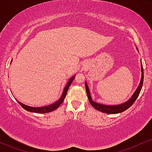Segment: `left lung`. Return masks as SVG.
I'll list each match as a JSON object with an SVG mask.
<instances>
[{"mask_svg": "<svg viewBox=\"0 0 152 152\" xmlns=\"http://www.w3.org/2000/svg\"><path fill=\"white\" fill-rule=\"evenodd\" d=\"M137 50H138V48H137ZM141 71H142V77H141L140 83L139 86L137 87V90H135V92H134V94L132 95L131 98L129 99H128L127 101L125 102H123L122 104H115V105H107V104H99V103L95 102L92 100V97H91V94L90 90H89L88 85L86 82H85V88H86V92L87 94V97H88L89 102H90L91 105L94 109L98 110V111H100L103 113L106 114H117V113H121V112L125 111V110L129 109L130 107L134 104L136 99L138 97L139 94L140 93V91L142 90V85H143L144 82V69L143 66H142V61H141Z\"/></svg>", "mask_w": 152, "mask_h": 152, "instance_id": "obj_1", "label": "left lung"}]
</instances>
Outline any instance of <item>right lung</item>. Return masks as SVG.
<instances>
[{"mask_svg": "<svg viewBox=\"0 0 152 152\" xmlns=\"http://www.w3.org/2000/svg\"><path fill=\"white\" fill-rule=\"evenodd\" d=\"M75 75L72 76V77L69 78V81L67 82V85H65V87H64V90H63V92H62L61 97H60V98L58 101H56L55 102L53 103V104L48 105V106L40 107H30V106H28V105L23 104L22 102H19L18 100H17L18 102L19 103V104L20 105L23 109H25V110H27V111L30 112H35V113H48V112L54 111V110H56L57 108L59 107L61 105L62 102H63L64 99H65L66 94H67V90H68L69 89V87L70 86L71 83H72L73 80L75 79Z\"/></svg>", "mask_w": 152, "mask_h": 152, "instance_id": "obj_1", "label": "right lung"}]
</instances>
